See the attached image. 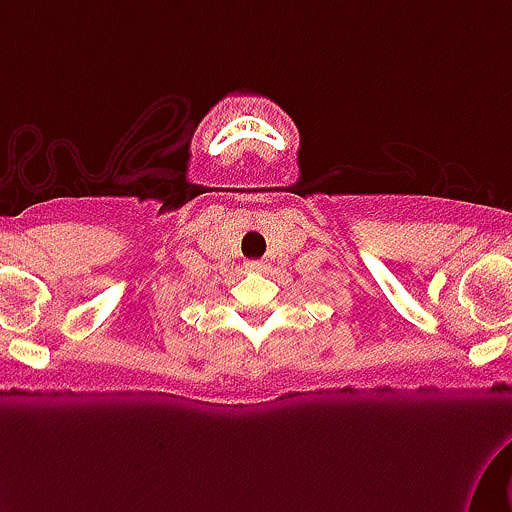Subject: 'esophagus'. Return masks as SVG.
<instances>
[{
	"label": "esophagus",
	"instance_id": "1",
	"mask_svg": "<svg viewBox=\"0 0 512 512\" xmlns=\"http://www.w3.org/2000/svg\"><path fill=\"white\" fill-rule=\"evenodd\" d=\"M246 268H249V271L261 273V271H266L268 263H266V261H249V263H246Z\"/></svg>",
	"mask_w": 512,
	"mask_h": 512
}]
</instances>
